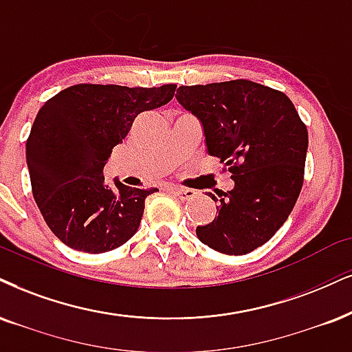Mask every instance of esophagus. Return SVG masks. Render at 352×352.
<instances>
[{"mask_svg":"<svg viewBox=\"0 0 352 352\" xmlns=\"http://www.w3.org/2000/svg\"><path fill=\"white\" fill-rule=\"evenodd\" d=\"M169 190H171V192L175 194V196L181 197V199H190V197H192V196H196V192H194L192 189L176 188V186H171V188H169Z\"/></svg>","mask_w":352,"mask_h":352,"instance_id":"1","label":"esophagus"}]
</instances>
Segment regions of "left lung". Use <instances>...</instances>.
Instances as JSON below:
<instances>
[{"mask_svg": "<svg viewBox=\"0 0 352 352\" xmlns=\"http://www.w3.org/2000/svg\"><path fill=\"white\" fill-rule=\"evenodd\" d=\"M176 99L202 124L209 155L220 158L235 186L209 192L215 219L197 238L223 254L263 246L284 225L303 184L309 132L290 99L248 80L179 86Z\"/></svg>", "mask_w": 352, "mask_h": 352, "instance_id": "left-lung-1", "label": "left lung"}]
</instances>
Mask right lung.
Masks as SVG:
<instances>
[{"mask_svg":"<svg viewBox=\"0 0 352 352\" xmlns=\"http://www.w3.org/2000/svg\"><path fill=\"white\" fill-rule=\"evenodd\" d=\"M175 91L176 85H75L41 107L25 160L38 210L60 241L98 254L135 235L145 199L158 189L129 188L119 179L107 186L102 171L135 117L168 104Z\"/></svg>","mask_w":352,"mask_h":352,"instance_id":"add662e5","label":"right lung"}]
</instances>
